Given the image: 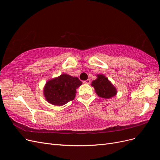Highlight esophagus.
Returning <instances> with one entry per match:
<instances>
[{
  "mask_svg": "<svg viewBox=\"0 0 160 160\" xmlns=\"http://www.w3.org/2000/svg\"><path fill=\"white\" fill-rule=\"evenodd\" d=\"M90 83H91L90 79H88V80H85L83 81V83H85V84H89Z\"/></svg>",
  "mask_w": 160,
  "mask_h": 160,
  "instance_id": "34e87169",
  "label": "esophagus"
}]
</instances>
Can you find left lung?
Wrapping results in <instances>:
<instances>
[{
  "mask_svg": "<svg viewBox=\"0 0 160 160\" xmlns=\"http://www.w3.org/2000/svg\"><path fill=\"white\" fill-rule=\"evenodd\" d=\"M95 80L92 81L91 85L93 87L96 93L100 98L109 99L117 94V90L109 79L103 75H97Z\"/></svg>",
  "mask_w": 160,
  "mask_h": 160,
  "instance_id": "obj_1",
  "label": "left lung"
}]
</instances>
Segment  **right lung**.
Segmentation results:
<instances>
[{
	"label": "right lung",
	"mask_w": 160,
	"mask_h": 160,
	"mask_svg": "<svg viewBox=\"0 0 160 160\" xmlns=\"http://www.w3.org/2000/svg\"><path fill=\"white\" fill-rule=\"evenodd\" d=\"M82 85L77 78L67 74L48 81L44 88V95L49 103L54 105H63L75 98L77 89Z\"/></svg>",
	"instance_id": "add662e5"
}]
</instances>
